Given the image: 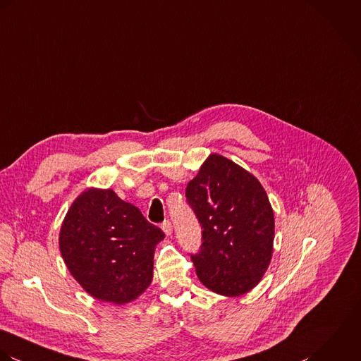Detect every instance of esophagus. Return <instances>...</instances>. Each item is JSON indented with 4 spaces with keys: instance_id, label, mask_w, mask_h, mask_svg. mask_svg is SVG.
Returning <instances> with one entry per match:
<instances>
[{
    "instance_id": "esophagus-1",
    "label": "esophagus",
    "mask_w": 361,
    "mask_h": 361,
    "mask_svg": "<svg viewBox=\"0 0 361 361\" xmlns=\"http://www.w3.org/2000/svg\"><path fill=\"white\" fill-rule=\"evenodd\" d=\"M161 228H163V231H164L167 235H170V234L173 233V226H171V221H170V220H164V221L161 223Z\"/></svg>"
}]
</instances>
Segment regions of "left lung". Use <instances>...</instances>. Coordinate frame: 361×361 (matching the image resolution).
I'll list each match as a JSON object with an SVG mask.
<instances>
[{
  "label": "left lung",
  "mask_w": 361,
  "mask_h": 361,
  "mask_svg": "<svg viewBox=\"0 0 361 361\" xmlns=\"http://www.w3.org/2000/svg\"><path fill=\"white\" fill-rule=\"evenodd\" d=\"M185 197L202 228L200 251L191 254L200 281L230 297L255 288L269 267L275 237L261 183L234 161L211 154Z\"/></svg>",
  "instance_id": "1"
}]
</instances>
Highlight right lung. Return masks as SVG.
Masks as SVG:
<instances>
[{
  "mask_svg": "<svg viewBox=\"0 0 361 361\" xmlns=\"http://www.w3.org/2000/svg\"><path fill=\"white\" fill-rule=\"evenodd\" d=\"M164 233L113 190L90 188L73 201L60 251L76 282L102 301L135 300L153 278L154 245Z\"/></svg>",
  "mask_w": 361,
  "mask_h": 361,
  "instance_id": "obj_1",
  "label": "right lung"
}]
</instances>
